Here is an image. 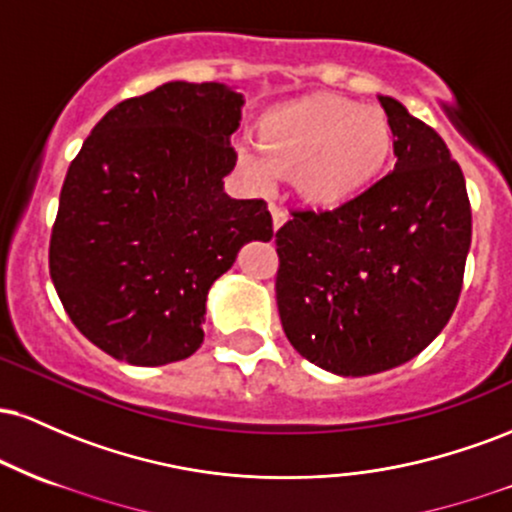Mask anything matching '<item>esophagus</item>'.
<instances>
[{
    "label": "esophagus",
    "mask_w": 512,
    "mask_h": 512,
    "mask_svg": "<svg viewBox=\"0 0 512 512\" xmlns=\"http://www.w3.org/2000/svg\"><path fill=\"white\" fill-rule=\"evenodd\" d=\"M269 211H272V226H274V231H279V228L286 223V211L279 209V207H274V204H269Z\"/></svg>",
    "instance_id": "1"
}]
</instances>
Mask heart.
<instances>
[{"instance_id":"1","label":"heart","mask_w":512,"mask_h":512,"mask_svg":"<svg viewBox=\"0 0 512 512\" xmlns=\"http://www.w3.org/2000/svg\"><path fill=\"white\" fill-rule=\"evenodd\" d=\"M392 125L383 110L317 93L267 110L255 125V146L240 144L238 166L252 185L296 180L305 204L339 209L383 175L392 156Z\"/></svg>"}]
</instances>
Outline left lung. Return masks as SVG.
<instances>
[{
  "label": "left lung",
  "instance_id": "8db88e82",
  "mask_svg": "<svg viewBox=\"0 0 512 512\" xmlns=\"http://www.w3.org/2000/svg\"><path fill=\"white\" fill-rule=\"evenodd\" d=\"M395 170L332 211L276 231V305L293 349L334 375L383 373L448 325L472 243L467 185L436 129L378 96Z\"/></svg>",
  "mask_w": 512,
  "mask_h": 512
}]
</instances>
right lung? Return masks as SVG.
Returning <instances> with one entry per match:
<instances>
[{
    "label": "right lung",
    "instance_id": "1",
    "mask_svg": "<svg viewBox=\"0 0 512 512\" xmlns=\"http://www.w3.org/2000/svg\"><path fill=\"white\" fill-rule=\"evenodd\" d=\"M243 105L226 84L168 81L108 110L67 170L52 284L76 330L117 361L195 354L211 284L245 243L274 236L267 202L223 192Z\"/></svg>",
    "mask_w": 512,
    "mask_h": 512
}]
</instances>
